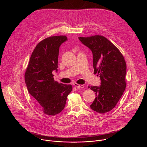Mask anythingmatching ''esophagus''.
I'll list each match as a JSON object with an SVG mask.
<instances>
[{"instance_id":"obj_1","label":"esophagus","mask_w":147,"mask_h":147,"mask_svg":"<svg viewBox=\"0 0 147 147\" xmlns=\"http://www.w3.org/2000/svg\"><path fill=\"white\" fill-rule=\"evenodd\" d=\"M73 85H74L75 87H78V88H84V85L78 84H77V83L73 84Z\"/></svg>"}]
</instances>
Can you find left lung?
I'll use <instances>...</instances> for the list:
<instances>
[{"instance_id":"1","label":"left lung","mask_w":147,"mask_h":147,"mask_svg":"<svg viewBox=\"0 0 147 147\" xmlns=\"http://www.w3.org/2000/svg\"><path fill=\"white\" fill-rule=\"evenodd\" d=\"M78 39L92 51L94 73L98 74L100 79L99 87H88L96 95L90 107L98 113L108 112L115 107L126 87L124 58L120 51L103 36Z\"/></svg>"}]
</instances>
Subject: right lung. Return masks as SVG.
Returning a JSON list of instances; mask_svg holds the SVG:
<instances>
[{
    "label": "right lung",
    "mask_w": 147,
    "mask_h": 147,
    "mask_svg": "<svg viewBox=\"0 0 147 147\" xmlns=\"http://www.w3.org/2000/svg\"><path fill=\"white\" fill-rule=\"evenodd\" d=\"M67 40L66 36H52L41 40L31 56L25 72V82L37 107L44 113L55 116L64 109L70 84L54 80L53 71H57L59 47Z\"/></svg>",
    "instance_id": "right-lung-1"
}]
</instances>
